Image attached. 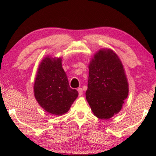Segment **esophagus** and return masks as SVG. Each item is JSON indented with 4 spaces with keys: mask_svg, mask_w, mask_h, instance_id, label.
<instances>
[{
    "mask_svg": "<svg viewBox=\"0 0 156 156\" xmlns=\"http://www.w3.org/2000/svg\"><path fill=\"white\" fill-rule=\"evenodd\" d=\"M78 94H79V96H81L82 94H83V89L82 88H80V87H79V88H78Z\"/></svg>",
    "mask_w": 156,
    "mask_h": 156,
    "instance_id": "1",
    "label": "esophagus"
}]
</instances>
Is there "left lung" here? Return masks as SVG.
Segmentation results:
<instances>
[{
	"label": "left lung",
	"mask_w": 156,
	"mask_h": 156,
	"mask_svg": "<svg viewBox=\"0 0 156 156\" xmlns=\"http://www.w3.org/2000/svg\"><path fill=\"white\" fill-rule=\"evenodd\" d=\"M86 98L94 114L109 119L122 109L129 84L122 62L109 49H100L89 65Z\"/></svg>",
	"instance_id": "1"
}]
</instances>
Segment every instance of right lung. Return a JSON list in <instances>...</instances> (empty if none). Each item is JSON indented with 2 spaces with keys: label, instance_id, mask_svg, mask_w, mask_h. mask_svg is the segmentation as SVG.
I'll return each instance as SVG.
<instances>
[{
  "label": "right lung",
  "instance_id": "add662e5",
  "mask_svg": "<svg viewBox=\"0 0 156 156\" xmlns=\"http://www.w3.org/2000/svg\"><path fill=\"white\" fill-rule=\"evenodd\" d=\"M34 92L40 106L48 113L57 115L67 113L78 96L76 89L70 88L62 67L61 58L49 56L39 65Z\"/></svg>",
  "mask_w": 156,
  "mask_h": 156
}]
</instances>
